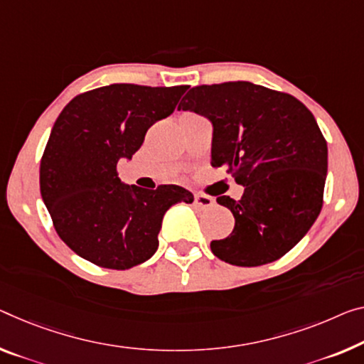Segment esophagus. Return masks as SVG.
<instances>
[{
	"mask_svg": "<svg viewBox=\"0 0 364 364\" xmlns=\"http://www.w3.org/2000/svg\"><path fill=\"white\" fill-rule=\"evenodd\" d=\"M193 203H195V206H198L200 210H208V208H211V206H215L216 201L213 197H208V195L197 193L193 198Z\"/></svg>",
	"mask_w": 364,
	"mask_h": 364,
	"instance_id": "34e87169",
	"label": "esophagus"
}]
</instances>
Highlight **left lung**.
I'll return each mask as SVG.
<instances>
[{"mask_svg": "<svg viewBox=\"0 0 364 364\" xmlns=\"http://www.w3.org/2000/svg\"><path fill=\"white\" fill-rule=\"evenodd\" d=\"M178 110L211 122V166L244 187L240 200L216 198L236 225L231 236L211 242V252L237 267L289 252L322 208L327 143L314 115L289 94L247 81L192 87Z\"/></svg>", "mask_w": 364, "mask_h": 364, "instance_id": "8db88e82", "label": "left lung"}]
</instances>
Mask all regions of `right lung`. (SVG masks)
Listing matches in <instances>:
<instances>
[{
  "instance_id": "add662e5",
  "label": "right lung",
  "mask_w": 364,
  "mask_h": 364,
  "mask_svg": "<svg viewBox=\"0 0 364 364\" xmlns=\"http://www.w3.org/2000/svg\"><path fill=\"white\" fill-rule=\"evenodd\" d=\"M187 86L110 85L80 94L61 110L41 163V193L61 240L112 270L143 264L158 250L166 211L192 203L178 186H127L117 163L132 159L148 128L174 112Z\"/></svg>"
}]
</instances>
